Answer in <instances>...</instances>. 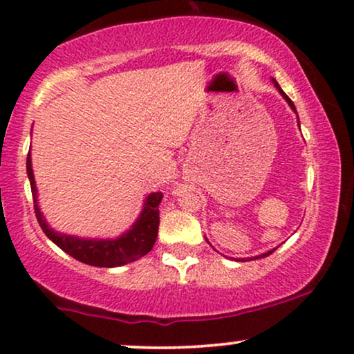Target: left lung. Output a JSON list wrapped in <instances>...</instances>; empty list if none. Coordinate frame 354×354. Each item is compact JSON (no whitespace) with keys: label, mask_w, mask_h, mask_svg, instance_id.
<instances>
[{"label":"left lung","mask_w":354,"mask_h":354,"mask_svg":"<svg viewBox=\"0 0 354 354\" xmlns=\"http://www.w3.org/2000/svg\"><path fill=\"white\" fill-rule=\"evenodd\" d=\"M272 82H273V86H275L277 87V91H279L280 92V95L281 97H283L285 98V100H286V103H288V105L291 106V110H293L295 113H296V108H295V103L293 102H291L290 100V97L288 95H286V93L283 92V91H281V87L279 86V82H277L275 81V79H272ZM296 116H298V113H296ZM298 124H299V118H298ZM277 249V248H275ZM275 249H270V251H267V252H263V254H261V256H256V257H251V259H262V257H267V256H270V254L273 252V251H275ZM236 261H248V259H236Z\"/></svg>","instance_id":"8db88e82"}]
</instances>
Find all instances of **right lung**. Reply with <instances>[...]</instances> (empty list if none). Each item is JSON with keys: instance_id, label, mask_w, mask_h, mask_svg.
Here are the masks:
<instances>
[{"instance_id": "right-lung-1", "label": "right lung", "mask_w": 354, "mask_h": 354, "mask_svg": "<svg viewBox=\"0 0 354 354\" xmlns=\"http://www.w3.org/2000/svg\"><path fill=\"white\" fill-rule=\"evenodd\" d=\"M27 176H29L32 197H34V209L37 220L44 230V233L66 254L74 257L75 261L87 263L93 267H120L126 263L138 261L150 252L157 241L158 234V204L162 201L160 192H150L144 199V207L138 220L128 232L115 239H88L79 238L73 234L59 233L46 223L44 214L40 212L39 201H37V186L34 171H32L30 152L27 155Z\"/></svg>"}]
</instances>
